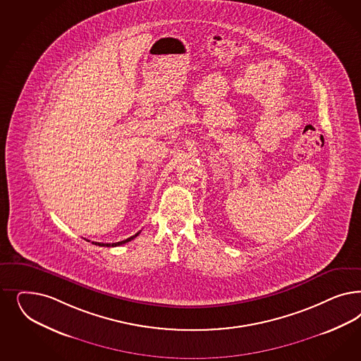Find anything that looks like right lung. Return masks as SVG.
<instances>
[{
    "label": "right lung",
    "mask_w": 361,
    "mask_h": 361,
    "mask_svg": "<svg viewBox=\"0 0 361 361\" xmlns=\"http://www.w3.org/2000/svg\"><path fill=\"white\" fill-rule=\"evenodd\" d=\"M140 235V233H135V235H133V236H130V238H128L126 240H122V242H118V243H97V242H93L94 245H104V247H116V245H125V243H128V242H130V240H133L134 238H137Z\"/></svg>",
    "instance_id": "obj_1"
}]
</instances>
